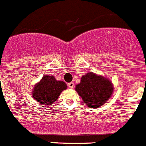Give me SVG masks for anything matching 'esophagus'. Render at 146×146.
Here are the masks:
<instances>
[{
    "label": "esophagus",
    "instance_id": "34e87169",
    "mask_svg": "<svg viewBox=\"0 0 146 146\" xmlns=\"http://www.w3.org/2000/svg\"><path fill=\"white\" fill-rule=\"evenodd\" d=\"M74 82H71V83H69L68 84V87L69 88H74Z\"/></svg>",
    "mask_w": 146,
    "mask_h": 146
}]
</instances>
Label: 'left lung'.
<instances>
[{
    "instance_id": "left-lung-1",
    "label": "left lung",
    "mask_w": 146,
    "mask_h": 146,
    "mask_svg": "<svg viewBox=\"0 0 146 146\" xmlns=\"http://www.w3.org/2000/svg\"><path fill=\"white\" fill-rule=\"evenodd\" d=\"M76 91L83 100L92 109L99 108L110 98L113 87L110 80L89 72L76 86Z\"/></svg>"
}]
</instances>
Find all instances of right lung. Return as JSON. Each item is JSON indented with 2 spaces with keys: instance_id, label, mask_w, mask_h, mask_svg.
<instances>
[{
  "instance_id": "1",
  "label": "right lung",
  "mask_w": 146,
  "mask_h": 146,
  "mask_svg": "<svg viewBox=\"0 0 146 146\" xmlns=\"http://www.w3.org/2000/svg\"><path fill=\"white\" fill-rule=\"evenodd\" d=\"M66 88V84L63 81L56 80L52 76L45 75L40 82L35 86L32 97L42 105L48 106L57 100L61 92Z\"/></svg>"
}]
</instances>
